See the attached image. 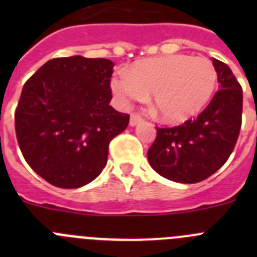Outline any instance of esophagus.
Instances as JSON below:
<instances>
[{
  "label": "esophagus",
  "instance_id": "1",
  "mask_svg": "<svg viewBox=\"0 0 257 257\" xmlns=\"http://www.w3.org/2000/svg\"><path fill=\"white\" fill-rule=\"evenodd\" d=\"M140 122H143V117L140 114H136V113H133L130 118V124L131 126H136V124H139Z\"/></svg>",
  "mask_w": 257,
  "mask_h": 257
}]
</instances>
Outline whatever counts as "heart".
<instances>
[{
  "label": "heart",
  "mask_w": 257,
  "mask_h": 257,
  "mask_svg": "<svg viewBox=\"0 0 257 257\" xmlns=\"http://www.w3.org/2000/svg\"><path fill=\"white\" fill-rule=\"evenodd\" d=\"M216 82L212 61L178 54L136 61L127 73L115 74L110 85L124 103L152 94L156 114L165 122L181 123L207 105Z\"/></svg>",
  "instance_id": "obj_1"
}]
</instances>
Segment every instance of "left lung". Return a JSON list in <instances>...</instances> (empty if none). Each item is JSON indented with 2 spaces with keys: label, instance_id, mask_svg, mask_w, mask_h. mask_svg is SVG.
Returning <instances> with one entry per match:
<instances>
[{
  "label": "left lung",
  "instance_id": "left-lung-1",
  "mask_svg": "<svg viewBox=\"0 0 257 257\" xmlns=\"http://www.w3.org/2000/svg\"><path fill=\"white\" fill-rule=\"evenodd\" d=\"M220 90L194 119L174 127H157L148 161L161 176L194 184L210 178L228 161L242 124V86L230 68L212 58Z\"/></svg>",
  "mask_w": 257,
  "mask_h": 257
}]
</instances>
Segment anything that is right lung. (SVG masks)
Listing matches in <instances>:
<instances>
[{
  "label": "right lung",
  "mask_w": 257,
  "mask_h": 257,
  "mask_svg": "<svg viewBox=\"0 0 257 257\" xmlns=\"http://www.w3.org/2000/svg\"><path fill=\"white\" fill-rule=\"evenodd\" d=\"M113 65L103 58H55L23 86L15 109L18 144L47 183L83 187L105 167L109 143L130 121L109 105Z\"/></svg>",
  "instance_id": "obj_1"
}]
</instances>
